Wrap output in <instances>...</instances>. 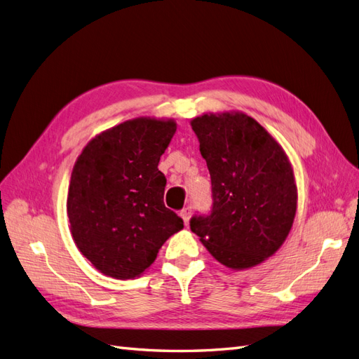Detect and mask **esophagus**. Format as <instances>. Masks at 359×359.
Here are the masks:
<instances>
[{
    "label": "esophagus",
    "mask_w": 359,
    "mask_h": 359,
    "mask_svg": "<svg viewBox=\"0 0 359 359\" xmlns=\"http://www.w3.org/2000/svg\"><path fill=\"white\" fill-rule=\"evenodd\" d=\"M180 215L182 217L184 224L189 226V220H190V215H191V208H190V206H187V208H184V210L180 212Z\"/></svg>",
    "instance_id": "esophagus-1"
}]
</instances>
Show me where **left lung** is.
I'll use <instances>...</instances> for the list:
<instances>
[{"instance_id":"obj_1","label":"left lung","mask_w":359,"mask_h":359,"mask_svg":"<svg viewBox=\"0 0 359 359\" xmlns=\"http://www.w3.org/2000/svg\"><path fill=\"white\" fill-rule=\"evenodd\" d=\"M190 124L212 186L211 214L191 217V232L227 268L262 264L285 243L297 212L286 153L243 112L203 114Z\"/></svg>"}]
</instances>
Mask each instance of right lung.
<instances>
[{
	"label": "right lung",
	"instance_id": "add662e5",
	"mask_svg": "<svg viewBox=\"0 0 359 359\" xmlns=\"http://www.w3.org/2000/svg\"><path fill=\"white\" fill-rule=\"evenodd\" d=\"M175 132L173 119H128L91 139L74 163L70 232L79 252L107 277H139L184 227L163 202L166 178L157 168Z\"/></svg>",
	"mask_w": 359,
	"mask_h": 359
}]
</instances>
